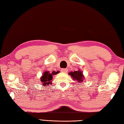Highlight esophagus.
<instances>
[{"label":"esophagus","mask_w":124,"mask_h":124,"mask_svg":"<svg viewBox=\"0 0 124 124\" xmlns=\"http://www.w3.org/2000/svg\"><path fill=\"white\" fill-rule=\"evenodd\" d=\"M61 71L63 73H67L68 71V70L67 69H62L61 70Z\"/></svg>","instance_id":"esophagus-1"}]
</instances>
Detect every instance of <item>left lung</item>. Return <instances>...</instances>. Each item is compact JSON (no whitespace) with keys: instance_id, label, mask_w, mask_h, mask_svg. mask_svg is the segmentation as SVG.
<instances>
[{"instance_id":"left-lung-1","label":"left lung","mask_w":124,"mask_h":124,"mask_svg":"<svg viewBox=\"0 0 124 124\" xmlns=\"http://www.w3.org/2000/svg\"><path fill=\"white\" fill-rule=\"evenodd\" d=\"M69 74L72 77L73 80H76L78 82L81 83L83 81V76L82 72L80 70H77V71L71 72L69 73Z\"/></svg>"}]
</instances>
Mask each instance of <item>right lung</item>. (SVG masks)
<instances>
[{
  "mask_svg": "<svg viewBox=\"0 0 124 124\" xmlns=\"http://www.w3.org/2000/svg\"><path fill=\"white\" fill-rule=\"evenodd\" d=\"M58 72L53 71L50 73L49 71H45L43 73V75L41 78V81L42 82L43 85H51L52 83L51 80H52L53 75L57 74Z\"/></svg>",
  "mask_w": 124,
  "mask_h": 124,
  "instance_id": "add662e5",
  "label": "right lung"
}]
</instances>
